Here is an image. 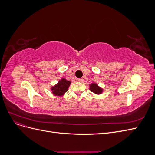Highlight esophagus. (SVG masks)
<instances>
[{"mask_svg": "<svg viewBox=\"0 0 155 155\" xmlns=\"http://www.w3.org/2000/svg\"><path fill=\"white\" fill-rule=\"evenodd\" d=\"M78 82H83V78H81V79H78L77 80Z\"/></svg>", "mask_w": 155, "mask_h": 155, "instance_id": "1", "label": "esophagus"}]
</instances>
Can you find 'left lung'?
Wrapping results in <instances>:
<instances>
[{"label": "left lung", "instance_id": "1", "mask_svg": "<svg viewBox=\"0 0 155 155\" xmlns=\"http://www.w3.org/2000/svg\"><path fill=\"white\" fill-rule=\"evenodd\" d=\"M89 88H90V91L93 93L96 94H101L103 91H104L103 88L98 86L97 84L95 83L91 84L90 86H89Z\"/></svg>", "mask_w": 155, "mask_h": 155}]
</instances>
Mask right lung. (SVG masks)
<instances>
[{
    "instance_id": "obj_1",
    "label": "right lung",
    "mask_w": 155,
    "mask_h": 155,
    "mask_svg": "<svg viewBox=\"0 0 155 155\" xmlns=\"http://www.w3.org/2000/svg\"><path fill=\"white\" fill-rule=\"evenodd\" d=\"M70 83H71L70 81H68L64 78H61L56 85L51 87V91H52L54 96H62L68 91Z\"/></svg>"
}]
</instances>
